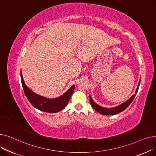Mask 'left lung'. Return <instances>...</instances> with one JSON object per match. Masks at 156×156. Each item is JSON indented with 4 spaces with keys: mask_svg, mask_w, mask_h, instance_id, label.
Here are the masks:
<instances>
[{
    "mask_svg": "<svg viewBox=\"0 0 156 156\" xmlns=\"http://www.w3.org/2000/svg\"><path fill=\"white\" fill-rule=\"evenodd\" d=\"M140 80L139 81L138 83V85L135 91V94L133 95L132 97H131L129 99H128L126 102H125L124 103H122L116 107L114 108H105L104 107H102V106L97 104L92 99L91 96H90V104L92 105V106L93 107V108L97 111L98 112H99L102 114H104V115H114V114H118L122 111H123L124 110H125L128 106L129 105V104L132 103V102L133 101V100L134 99V98L138 92V90L139 88V85H140Z\"/></svg>",
    "mask_w": 156,
    "mask_h": 156,
    "instance_id": "8db88e82",
    "label": "left lung"
}]
</instances>
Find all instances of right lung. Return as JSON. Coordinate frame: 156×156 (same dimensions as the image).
<instances>
[{
	"mask_svg": "<svg viewBox=\"0 0 156 156\" xmlns=\"http://www.w3.org/2000/svg\"><path fill=\"white\" fill-rule=\"evenodd\" d=\"M21 80L24 94L31 105L40 111L50 113L59 112L67 105L75 87V85H73L68 91L61 96L54 98V99H48V98L39 95L31 90L24 83L21 71Z\"/></svg>",
	"mask_w": 156,
	"mask_h": 156,
	"instance_id": "add662e5",
	"label": "right lung"
}]
</instances>
